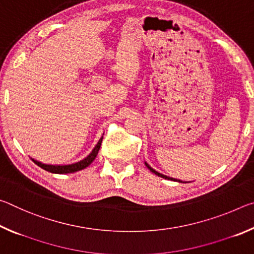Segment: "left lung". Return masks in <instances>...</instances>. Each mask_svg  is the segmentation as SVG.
<instances>
[{
    "label": "left lung",
    "mask_w": 254,
    "mask_h": 254,
    "mask_svg": "<svg viewBox=\"0 0 254 254\" xmlns=\"http://www.w3.org/2000/svg\"><path fill=\"white\" fill-rule=\"evenodd\" d=\"M145 166L148 167V169H150V171H151V173H153V174H156L157 176H159V177H162V178H165V179H170V180H174V182H179V183H183V182H180V180H177V179H175V178H170V177H167V176H165V175H162V174H160V173H158V171H156L154 169H152L151 167H150L147 162H145Z\"/></svg>",
    "instance_id": "8db88e82"
}]
</instances>
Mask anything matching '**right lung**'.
Returning a JSON list of instances; mask_svg holds the SVG:
<instances>
[{"mask_svg":"<svg viewBox=\"0 0 254 254\" xmlns=\"http://www.w3.org/2000/svg\"><path fill=\"white\" fill-rule=\"evenodd\" d=\"M102 140H103V136L101 137L100 140H98V142L95 145V148L92 150V152L89 153L87 157H86L85 159H83V160L78 161V162L71 163V165H65V166L45 165V163H41V162L37 161V160H33V159H32V161L36 163V165L39 166L40 168L45 169L47 171H49V173H53V174H70V173H75V171L85 169L86 167H88L94 161V159L96 158L97 153H98V150H100V148H101Z\"/></svg>","mask_w":254,"mask_h":254,"instance_id":"add662e5","label":"right lung"}]
</instances>
